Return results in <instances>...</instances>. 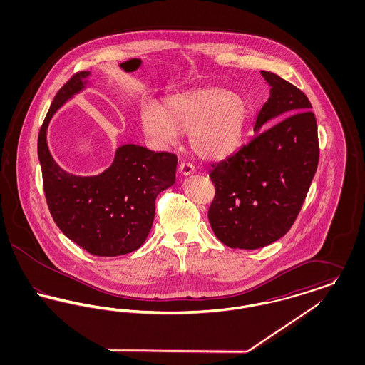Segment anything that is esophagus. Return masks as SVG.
<instances>
[{
    "label": "esophagus",
    "mask_w": 365,
    "mask_h": 365,
    "mask_svg": "<svg viewBox=\"0 0 365 365\" xmlns=\"http://www.w3.org/2000/svg\"><path fill=\"white\" fill-rule=\"evenodd\" d=\"M179 173L182 175H190L194 173V165L187 161H182L179 164Z\"/></svg>",
    "instance_id": "obj_1"
}]
</instances>
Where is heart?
Segmentation results:
<instances>
[{"instance_id":"obj_1","label":"heart","mask_w":365,"mask_h":365,"mask_svg":"<svg viewBox=\"0 0 365 365\" xmlns=\"http://www.w3.org/2000/svg\"><path fill=\"white\" fill-rule=\"evenodd\" d=\"M140 119L145 134L158 145H173L179 134L190 133L197 156L220 160L232 155L242 142L247 104L227 88L207 87L168 97L163 110L146 105Z\"/></svg>"}]
</instances>
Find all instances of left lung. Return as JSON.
<instances>
[{"label": "left lung", "mask_w": 365, "mask_h": 365, "mask_svg": "<svg viewBox=\"0 0 365 365\" xmlns=\"http://www.w3.org/2000/svg\"><path fill=\"white\" fill-rule=\"evenodd\" d=\"M261 75L271 90L255 123L256 134L209 173L215 185L209 223L217 240L234 249H259L292 228L319 163L308 97L277 73ZM267 122L274 124L260 132Z\"/></svg>", "instance_id": "1"}]
</instances>
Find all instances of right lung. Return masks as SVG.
Listing matches in <instances>:
<instances>
[{"instance_id":"1","label":"right lung","mask_w":365,"mask_h":365,"mask_svg":"<svg viewBox=\"0 0 365 365\" xmlns=\"http://www.w3.org/2000/svg\"><path fill=\"white\" fill-rule=\"evenodd\" d=\"M88 76V71H81L57 91L39 130L38 158L54 223L90 255L115 257L145 242L158 192L174 185L178 158L168 152L123 145L103 174L76 176L61 170L48 148V125L57 109L85 88Z\"/></svg>"}]
</instances>
